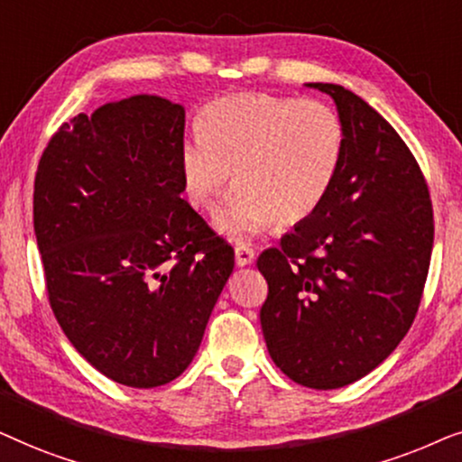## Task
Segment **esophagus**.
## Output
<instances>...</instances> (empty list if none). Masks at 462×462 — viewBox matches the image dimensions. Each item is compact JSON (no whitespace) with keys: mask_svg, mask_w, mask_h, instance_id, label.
Here are the masks:
<instances>
[{"mask_svg":"<svg viewBox=\"0 0 462 462\" xmlns=\"http://www.w3.org/2000/svg\"><path fill=\"white\" fill-rule=\"evenodd\" d=\"M235 257H236L238 266H249V263H254V260H255V251L251 249L249 245H236Z\"/></svg>","mask_w":462,"mask_h":462,"instance_id":"obj_1","label":"esophagus"}]
</instances>
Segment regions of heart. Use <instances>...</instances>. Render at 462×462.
Segmentation results:
<instances>
[{"mask_svg":"<svg viewBox=\"0 0 462 462\" xmlns=\"http://www.w3.org/2000/svg\"><path fill=\"white\" fill-rule=\"evenodd\" d=\"M199 137L181 150L189 202L213 211L227 181L236 189L215 217L217 232L245 238L312 217L340 173L346 128L334 107L315 98L221 97L196 120Z\"/></svg>","mask_w":462,"mask_h":462,"instance_id":"heart-1","label":"heart"}]
</instances>
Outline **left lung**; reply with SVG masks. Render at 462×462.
I'll return each instance as SVG.
<instances>
[{"label":"left lung","mask_w":462,"mask_h":462,"mask_svg":"<svg viewBox=\"0 0 462 462\" xmlns=\"http://www.w3.org/2000/svg\"><path fill=\"white\" fill-rule=\"evenodd\" d=\"M306 86L334 98L346 150L321 208L257 257L268 281L260 321L276 367L329 391L370 374L408 334L435 227L427 181L395 128L344 86Z\"/></svg>","instance_id":"8db88e82"}]
</instances>
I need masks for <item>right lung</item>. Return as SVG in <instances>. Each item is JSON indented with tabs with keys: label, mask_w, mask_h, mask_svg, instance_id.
I'll return each instance as SVG.
<instances>
[{
	"label": "right lung",
	"mask_w": 462,
	"mask_h": 462,
	"mask_svg": "<svg viewBox=\"0 0 462 462\" xmlns=\"http://www.w3.org/2000/svg\"><path fill=\"white\" fill-rule=\"evenodd\" d=\"M186 112L134 95L42 153L33 227L52 312L103 376L153 389L192 364L235 249L181 199Z\"/></svg>",
	"instance_id": "obj_1"
}]
</instances>
